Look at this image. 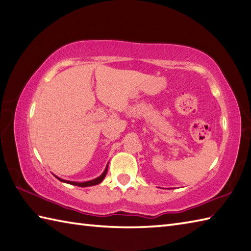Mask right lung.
Segmentation results:
<instances>
[{"instance_id": "1", "label": "right lung", "mask_w": 251, "mask_h": 251, "mask_svg": "<svg viewBox=\"0 0 251 251\" xmlns=\"http://www.w3.org/2000/svg\"><path fill=\"white\" fill-rule=\"evenodd\" d=\"M106 173H108V166L105 167L103 174L100 176V177L96 178L94 180H90V181H87V182H74V181H67V180H62V179H59L60 181H62V182H66V183H69V184H73V185H77V186H92V185H96V184H99L101 181H102L105 177Z\"/></svg>"}]
</instances>
